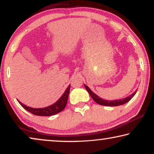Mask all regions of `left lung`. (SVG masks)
I'll list each match as a JSON object with an SVG mask.
<instances>
[{
	"label": "left lung",
	"mask_w": 154,
	"mask_h": 154,
	"mask_svg": "<svg viewBox=\"0 0 154 154\" xmlns=\"http://www.w3.org/2000/svg\"><path fill=\"white\" fill-rule=\"evenodd\" d=\"M85 85V89H86L88 93L90 94V95L91 96V97L92 98L93 100H94L96 103H98L100 105H104V106H116L124 105V104L128 103L129 100H131L132 98L135 95V94H136L137 91V90L136 92H134L133 94H132L131 95H130L128 96V97L123 98V99H119V100H104V99H103V98H100L98 96L96 95V94L94 93L86 85Z\"/></svg>",
	"instance_id": "left-lung-1"
}]
</instances>
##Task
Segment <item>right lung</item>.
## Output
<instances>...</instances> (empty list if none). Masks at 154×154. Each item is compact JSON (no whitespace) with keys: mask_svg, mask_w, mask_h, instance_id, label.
Here are the masks:
<instances>
[{"mask_svg":"<svg viewBox=\"0 0 154 154\" xmlns=\"http://www.w3.org/2000/svg\"><path fill=\"white\" fill-rule=\"evenodd\" d=\"M70 92V85L68 86L66 90H65L64 93L62 95L60 98H59V100L56 102L53 105H51L49 106H47L45 108H38V109H35V108H32L29 107V106H27L26 105H24L19 100H17L21 105L22 106V107L24 108L26 110L29 111L30 113H32L35 116H53V115H56L57 113H60L62 111L64 110V109L66 106L67 104V100H68V97H69Z\"/></svg>","mask_w":154,"mask_h":154,"instance_id":"obj_1","label":"right lung"}]
</instances>
